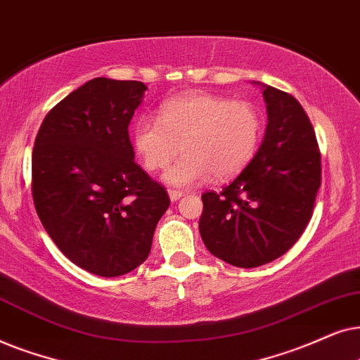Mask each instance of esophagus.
<instances>
[{
    "label": "esophagus",
    "mask_w": 360,
    "mask_h": 360,
    "mask_svg": "<svg viewBox=\"0 0 360 360\" xmlns=\"http://www.w3.org/2000/svg\"><path fill=\"white\" fill-rule=\"evenodd\" d=\"M167 194H169V199L172 200V202H176V200H179L184 195L183 191H177V189H169L167 191Z\"/></svg>",
    "instance_id": "esophagus-1"
}]
</instances>
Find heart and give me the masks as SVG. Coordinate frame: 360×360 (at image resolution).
Segmentation results:
<instances>
[{
    "mask_svg": "<svg viewBox=\"0 0 360 360\" xmlns=\"http://www.w3.org/2000/svg\"><path fill=\"white\" fill-rule=\"evenodd\" d=\"M263 118L250 102L214 94H184L162 103L158 120L143 115L131 128V145L141 165L155 172L167 167V184L193 188L210 176L225 181L253 160Z\"/></svg>",
    "mask_w": 360,
    "mask_h": 360,
    "instance_id": "1",
    "label": "heart"
}]
</instances>
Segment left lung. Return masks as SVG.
<instances>
[{
  "label": "left lung",
  "instance_id": "left-lung-1",
  "mask_svg": "<svg viewBox=\"0 0 360 360\" xmlns=\"http://www.w3.org/2000/svg\"><path fill=\"white\" fill-rule=\"evenodd\" d=\"M268 124L257 155L220 193H204L199 232L214 257L255 268L281 257L304 232L321 186V153L293 95L262 84Z\"/></svg>",
  "mask_w": 360,
  "mask_h": 360
}]
</instances>
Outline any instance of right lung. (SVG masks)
I'll use <instances>...</instances> for the list:
<instances>
[{
	"mask_svg": "<svg viewBox=\"0 0 360 360\" xmlns=\"http://www.w3.org/2000/svg\"><path fill=\"white\" fill-rule=\"evenodd\" d=\"M145 90L136 80H89L46 115L32 150V199L46 232L98 276L146 260L171 202L135 162L128 135Z\"/></svg>",
	"mask_w": 360,
	"mask_h": 360,
	"instance_id": "add662e5",
	"label": "right lung"
}]
</instances>
